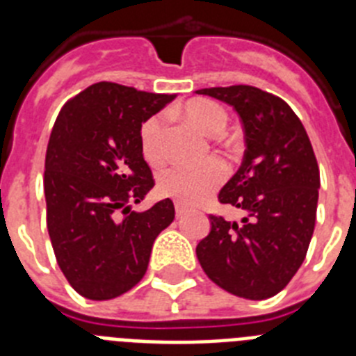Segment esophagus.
<instances>
[{
  "instance_id": "1",
  "label": "esophagus",
  "mask_w": 356,
  "mask_h": 356,
  "mask_svg": "<svg viewBox=\"0 0 356 356\" xmlns=\"http://www.w3.org/2000/svg\"><path fill=\"white\" fill-rule=\"evenodd\" d=\"M175 210H176V216L180 217V216H184L185 212H187V207H184L181 203H175Z\"/></svg>"
}]
</instances>
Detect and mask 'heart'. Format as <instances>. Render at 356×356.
Listing matches in <instances>:
<instances>
[{"label":"heart","mask_w":356,"mask_h":356,"mask_svg":"<svg viewBox=\"0 0 356 356\" xmlns=\"http://www.w3.org/2000/svg\"><path fill=\"white\" fill-rule=\"evenodd\" d=\"M185 119L207 135L221 134L228 122L225 110L209 99H193L184 106ZM163 121L160 115L147 119L140 128V149L144 159L156 165L162 160L160 135ZM225 165L219 160H207L200 165H171L159 175V193L184 205H194L205 200L225 180Z\"/></svg>","instance_id":"obj_1"}]
</instances>
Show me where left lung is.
I'll return each instance as SVG.
<instances>
[{"label":"left lung","mask_w":356,"mask_h":356,"mask_svg":"<svg viewBox=\"0 0 356 356\" xmlns=\"http://www.w3.org/2000/svg\"><path fill=\"white\" fill-rule=\"evenodd\" d=\"M238 114L246 151L219 201L242 210L241 221L210 216V234L197 244L203 271L225 291L267 300L298 273L316 226L319 168L303 124L291 106L251 85L212 87Z\"/></svg>","instance_id":"1"}]
</instances>
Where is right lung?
<instances>
[{
    "label": "right lung",
    "mask_w": 356,
    "mask_h": 356,
    "mask_svg": "<svg viewBox=\"0 0 356 356\" xmlns=\"http://www.w3.org/2000/svg\"><path fill=\"white\" fill-rule=\"evenodd\" d=\"M175 97L99 81L56 118L44 171L48 232L62 273L83 298L112 300L139 284L153 242L175 219L171 200L131 210L153 187L143 122Z\"/></svg>",
    "instance_id": "1"
}]
</instances>
